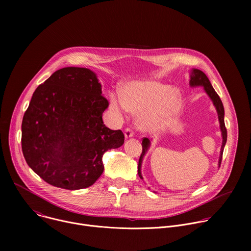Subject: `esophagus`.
<instances>
[{"label":"esophagus","instance_id":"34e87169","mask_svg":"<svg viewBox=\"0 0 251 251\" xmlns=\"http://www.w3.org/2000/svg\"><path fill=\"white\" fill-rule=\"evenodd\" d=\"M124 135H125V138H130V137H133V135H134V132H133V130H132L131 128L127 127V128H125V131H124Z\"/></svg>","mask_w":251,"mask_h":251}]
</instances>
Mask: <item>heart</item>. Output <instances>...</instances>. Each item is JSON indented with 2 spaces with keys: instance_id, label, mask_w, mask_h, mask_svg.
<instances>
[{
  "instance_id": "heart-1",
  "label": "heart",
  "mask_w": 251,
  "mask_h": 251,
  "mask_svg": "<svg viewBox=\"0 0 251 251\" xmlns=\"http://www.w3.org/2000/svg\"><path fill=\"white\" fill-rule=\"evenodd\" d=\"M180 98L178 90L167 84L153 80L134 81L123 88L122 98L111 97V107L118 114L124 110L143 112L141 127L155 131L162 129L176 113Z\"/></svg>"
}]
</instances>
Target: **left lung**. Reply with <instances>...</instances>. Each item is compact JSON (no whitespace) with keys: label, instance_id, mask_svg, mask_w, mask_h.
Instances as JSON below:
<instances>
[{"label":"left lung","instance_id":"8db88e82","mask_svg":"<svg viewBox=\"0 0 251 251\" xmlns=\"http://www.w3.org/2000/svg\"><path fill=\"white\" fill-rule=\"evenodd\" d=\"M190 85L191 86H203L205 92L207 93V95L210 97V99L213 102V105L216 106L218 114H219V120H220V124H221V130H222V135H223V145H222V151H221V156H220V161H219V165L221 167L222 164V160H223V153H224V149H225V145L226 143V138H227V133H226V128L225 125V109H224V105L223 102L220 98V96L218 95V93L214 91L213 87L211 86L207 76L202 73L201 70L200 69H193V73L191 75V80H190ZM150 146V140L148 138H143L142 140V154L140 156L139 159V164H138V175L141 178L142 175H141V164H142V160L144 155L146 154L148 148Z\"/></svg>","mask_w":251,"mask_h":251}]
</instances>
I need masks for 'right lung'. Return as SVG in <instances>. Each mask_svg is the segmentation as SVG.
<instances>
[{"instance_id": "obj_1", "label": "right lung", "mask_w": 251, "mask_h": 251, "mask_svg": "<svg viewBox=\"0 0 251 251\" xmlns=\"http://www.w3.org/2000/svg\"><path fill=\"white\" fill-rule=\"evenodd\" d=\"M101 89L90 69L64 67L33 92L23 118L22 150L48 184L70 191L90 187L103 173V154L123 145V132L103 123L109 102Z\"/></svg>"}]
</instances>
